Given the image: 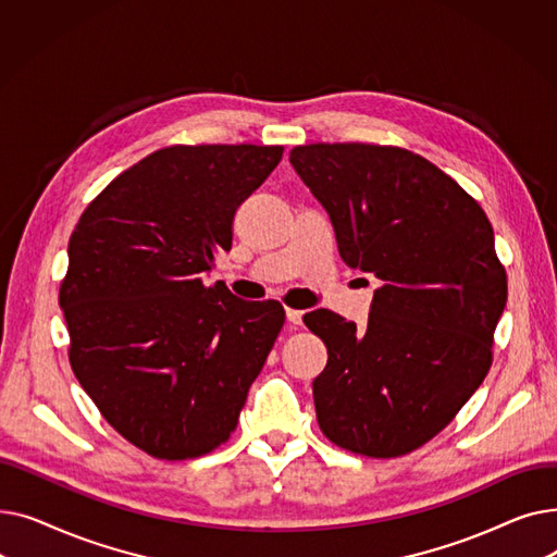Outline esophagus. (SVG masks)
<instances>
[{"mask_svg": "<svg viewBox=\"0 0 557 557\" xmlns=\"http://www.w3.org/2000/svg\"><path fill=\"white\" fill-rule=\"evenodd\" d=\"M286 320L290 325H302V311L300 309H286Z\"/></svg>", "mask_w": 557, "mask_h": 557, "instance_id": "obj_1", "label": "esophagus"}]
</instances>
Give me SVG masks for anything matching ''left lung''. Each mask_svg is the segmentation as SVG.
I'll use <instances>...</instances> for the list:
<instances>
[{"label":"left lung","mask_w":557,"mask_h":557,"mask_svg":"<svg viewBox=\"0 0 557 557\" xmlns=\"http://www.w3.org/2000/svg\"><path fill=\"white\" fill-rule=\"evenodd\" d=\"M323 205L347 267L374 273L368 327L305 313L327 345L313 379L320 429L370 458L411 454L441 433L492 366L506 271L481 205L397 146L309 144L288 156Z\"/></svg>","instance_id":"obj_1"}]
</instances>
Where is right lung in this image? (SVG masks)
Listing matches in <instances>:
<instances>
[{
	"label": "right lung",
	"mask_w": 557,
	"mask_h": 557,
	"mask_svg": "<svg viewBox=\"0 0 557 557\" xmlns=\"http://www.w3.org/2000/svg\"><path fill=\"white\" fill-rule=\"evenodd\" d=\"M282 146H169L90 202L70 239L61 309L70 363L101 416L153 458L210 454L237 429L284 325L202 275Z\"/></svg>",
	"instance_id": "1"
}]
</instances>
